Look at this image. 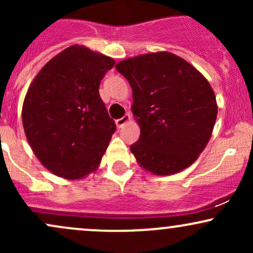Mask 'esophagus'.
I'll list each match as a JSON object with an SVG mask.
<instances>
[{"label": "esophagus", "mask_w": 253, "mask_h": 253, "mask_svg": "<svg viewBox=\"0 0 253 253\" xmlns=\"http://www.w3.org/2000/svg\"><path fill=\"white\" fill-rule=\"evenodd\" d=\"M129 120H130V115H129V114L124 115L123 118L118 119V120H117V126L119 127V128H121V127H124L125 125H126L127 123H128Z\"/></svg>", "instance_id": "esophagus-1"}]
</instances>
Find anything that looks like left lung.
<instances>
[{"mask_svg": "<svg viewBox=\"0 0 253 253\" xmlns=\"http://www.w3.org/2000/svg\"><path fill=\"white\" fill-rule=\"evenodd\" d=\"M133 92L140 136L130 152L143 169L168 176L187 169L210 141L217 115L210 82L183 58L161 51L115 65Z\"/></svg>", "mask_w": 253, "mask_h": 253, "instance_id": "1", "label": "left lung"}]
</instances>
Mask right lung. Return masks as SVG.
Instances as JSON below:
<instances>
[{"label":"right lung","mask_w":253,"mask_h":253,"mask_svg":"<svg viewBox=\"0 0 253 253\" xmlns=\"http://www.w3.org/2000/svg\"><path fill=\"white\" fill-rule=\"evenodd\" d=\"M114 59L72 45L42 66L22 104L26 138L53 175L81 179L95 172L117 129L98 88Z\"/></svg>","instance_id":"obj_1"}]
</instances>
